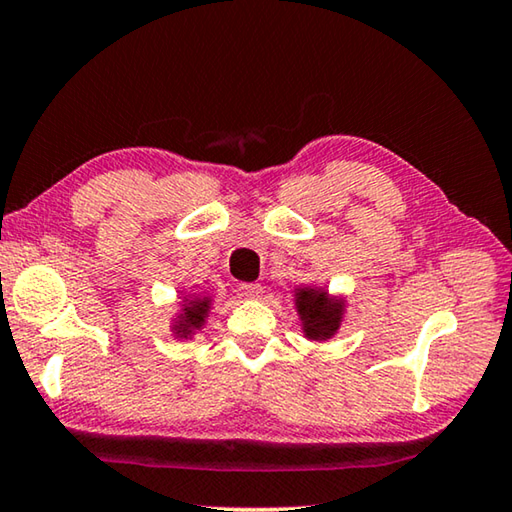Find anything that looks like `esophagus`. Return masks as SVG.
<instances>
[{"instance_id": "obj_1", "label": "esophagus", "mask_w": 512, "mask_h": 512, "mask_svg": "<svg viewBox=\"0 0 512 512\" xmlns=\"http://www.w3.org/2000/svg\"><path fill=\"white\" fill-rule=\"evenodd\" d=\"M239 293L244 298H259L264 293V289H262V284H257V282H241Z\"/></svg>"}]
</instances>
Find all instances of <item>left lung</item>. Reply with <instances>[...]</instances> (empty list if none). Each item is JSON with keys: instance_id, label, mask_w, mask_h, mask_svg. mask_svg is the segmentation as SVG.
<instances>
[{"instance_id": "left-lung-1", "label": "left lung", "mask_w": 512, "mask_h": 512, "mask_svg": "<svg viewBox=\"0 0 512 512\" xmlns=\"http://www.w3.org/2000/svg\"><path fill=\"white\" fill-rule=\"evenodd\" d=\"M296 307L309 339H329L339 329L343 309L339 302L329 300L325 291L298 289Z\"/></svg>"}]
</instances>
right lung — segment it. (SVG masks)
<instances>
[{"label":"right lung","mask_w":512,"mask_h":512,"mask_svg":"<svg viewBox=\"0 0 512 512\" xmlns=\"http://www.w3.org/2000/svg\"><path fill=\"white\" fill-rule=\"evenodd\" d=\"M207 309H210V300H205V298H196V300L189 302V305L185 307V316H183V320H180V325L176 327L178 332L185 336V334L192 332V329L201 327V325H203V320H205Z\"/></svg>","instance_id":"obj_1"}]
</instances>
